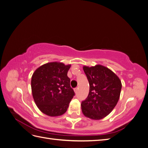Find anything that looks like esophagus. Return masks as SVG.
<instances>
[{
	"label": "esophagus",
	"instance_id": "obj_1",
	"mask_svg": "<svg viewBox=\"0 0 148 148\" xmlns=\"http://www.w3.org/2000/svg\"><path fill=\"white\" fill-rule=\"evenodd\" d=\"M74 91L75 93H77L78 91V88H76L74 89Z\"/></svg>",
	"mask_w": 148,
	"mask_h": 148
}]
</instances>
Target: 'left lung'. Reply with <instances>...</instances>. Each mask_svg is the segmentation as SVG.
I'll list each match as a JSON object with an SVG mask.
<instances>
[{
  "label": "left lung",
  "instance_id": "8db88e82",
  "mask_svg": "<svg viewBox=\"0 0 148 148\" xmlns=\"http://www.w3.org/2000/svg\"><path fill=\"white\" fill-rule=\"evenodd\" d=\"M89 84L87 98L82 102L84 116L101 120L108 115L119 99L122 83L112 71L101 65L83 66Z\"/></svg>",
  "mask_w": 148,
  "mask_h": 148
}]
</instances>
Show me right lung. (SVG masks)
<instances>
[{"mask_svg": "<svg viewBox=\"0 0 148 148\" xmlns=\"http://www.w3.org/2000/svg\"><path fill=\"white\" fill-rule=\"evenodd\" d=\"M71 65L49 62L35 70L31 78L34 101L42 113L51 117L63 115L75 95L67 72Z\"/></svg>", "mask_w": 148, "mask_h": 148, "instance_id": "add662e5", "label": "right lung"}]
</instances>
